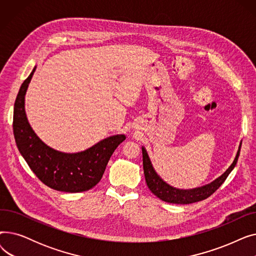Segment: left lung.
<instances>
[{"label": "left lung", "instance_id": "8db88e82", "mask_svg": "<svg viewBox=\"0 0 256 256\" xmlns=\"http://www.w3.org/2000/svg\"><path fill=\"white\" fill-rule=\"evenodd\" d=\"M240 143L238 150L236 152V156L234 158V163L230 165L220 178L214 180L208 184L195 188V189L191 190H180L176 188H173L167 182H165L162 178H160L158 173L154 171L152 164L150 162V158L147 154L146 150L142 147V154H143V170H144V176L147 184V186L150 188V190L160 199L169 204H189L198 202V201L204 200L208 197H210L212 194L216 192L219 186L225 182L227 176H230V173L232 171L234 166L236 165L238 158L240 152Z\"/></svg>", "mask_w": 256, "mask_h": 256}]
</instances>
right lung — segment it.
<instances>
[{
  "label": "right lung",
  "instance_id": "1",
  "mask_svg": "<svg viewBox=\"0 0 256 256\" xmlns=\"http://www.w3.org/2000/svg\"><path fill=\"white\" fill-rule=\"evenodd\" d=\"M34 70L20 86L13 112V134L20 154L36 176L54 190L78 193L90 190L100 182L106 164L124 135L108 137L90 148L65 154L50 148L40 140L26 119L24 96Z\"/></svg>",
  "mask_w": 256,
  "mask_h": 256
}]
</instances>
